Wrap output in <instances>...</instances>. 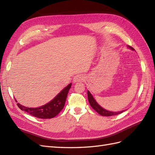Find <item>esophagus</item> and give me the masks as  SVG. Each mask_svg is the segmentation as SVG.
<instances>
[{"instance_id": "34e87169", "label": "esophagus", "mask_w": 155, "mask_h": 155, "mask_svg": "<svg viewBox=\"0 0 155 155\" xmlns=\"http://www.w3.org/2000/svg\"><path fill=\"white\" fill-rule=\"evenodd\" d=\"M84 79V77L83 74H78L76 76H74L73 81H74V83H78V82L83 81Z\"/></svg>"}]
</instances>
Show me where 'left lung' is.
I'll return each mask as SVG.
<instances>
[{"instance_id":"obj_1","label":"left lung","mask_w":155,"mask_h":155,"mask_svg":"<svg viewBox=\"0 0 155 155\" xmlns=\"http://www.w3.org/2000/svg\"><path fill=\"white\" fill-rule=\"evenodd\" d=\"M128 47L130 48L132 50H134V48L133 47H129V46H128ZM87 94H88V102H89L90 105L94 110H96L98 114L102 115V116L110 117V116H113V115H117L118 114H120L124 111V110H122L120 112H112V111H108V110H105L97 103L96 101L94 100V98H93V96H92V94L88 91L87 92Z\"/></svg>"}]
</instances>
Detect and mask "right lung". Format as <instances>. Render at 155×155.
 Returning a JSON list of instances; mask_svg holds the SVG:
<instances>
[{"instance_id": "1", "label": "right lung", "mask_w": 155, "mask_h": 155, "mask_svg": "<svg viewBox=\"0 0 155 155\" xmlns=\"http://www.w3.org/2000/svg\"><path fill=\"white\" fill-rule=\"evenodd\" d=\"M71 84V83L69 84L53 99L43 106L38 108H28L22 106L19 103H17V106L20 109L27 112L33 117L39 118H52L57 116L63 108Z\"/></svg>"}]
</instances>
